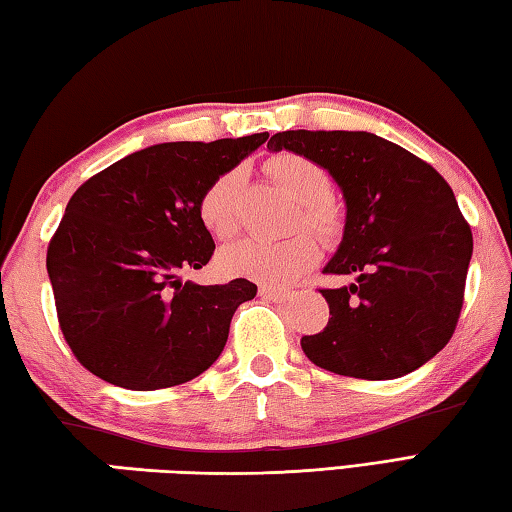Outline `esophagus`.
<instances>
[{
  "instance_id": "34e87169",
  "label": "esophagus",
  "mask_w": 512,
  "mask_h": 512,
  "mask_svg": "<svg viewBox=\"0 0 512 512\" xmlns=\"http://www.w3.org/2000/svg\"><path fill=\"white\" fill-rule=\"evenodd\" d=\"M258 294L267 298V301H274V303H285L289 298V292H283V289H274V287H260Z\"/></svg>"
}]
</instances>
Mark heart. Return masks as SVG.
<instances>
[{"label": "heart", "instance_id": "b5f03b06", "mask_svg": "<svg viewBox=\"0 0 512 512\" xmlns=\"http://www.w3.org/2000/svg\"><path fill=\"white\" fill-rule=\"evenodd\" d=\"M267 171L296 202H301L298 223L332 238L341 227V209L330 198L332 178L318 162L301 153H278L267 162ZM245 187V169L234 167L220 173L202 189L198 198V220L214 238H231L240 223V194ZM321 249L307 234L285 240L245 238L218 254V265L229 276L252 278L269 287L296 283L307 269L316 265Z\"/></svg>", "mask_w": 512, "mask_h": 512}]
</instances>
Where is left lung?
Segmentation results:
<instances>
[{
  "instance_id": "obj_1",
  "label": "left lung",
  "mask_w": 512,
  "mask_h": 512,
  "mask_svg": "<svg viewBox=\"0 0 512 512\" xmlns=\"http://www.w3.org/2000/svg\"><path fill=\"white\" fill-rule=\"evenodd\" d=\"M269 151L312 158L345 200L343 240L321 289L332 318L303 336L314 365L385 381L421 368L455 332L464 305L472 231L437 169L368 131H283Z\"/></svg>"
}]
</instances>
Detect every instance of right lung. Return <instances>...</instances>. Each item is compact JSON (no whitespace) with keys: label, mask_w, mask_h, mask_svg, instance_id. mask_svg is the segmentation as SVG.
<instances>
[{"label":"right lung","mask_w":512,"mask_h":512,"mask_svg":"<svg viewBox=\"0 0 512 512\" xmlns=\"http://www.w3.org/2000/svg\"><path fill=\"white\" fill-rule=\"evenodd\" d=\"M267 138L153 144L71 196L46 269L62 334L86 370L147 392L196 379L218 359L256 285L187 281L216 249L196 207L211 180Z\"/></svg>","instance_id":"obj_1"}]
</instances>
